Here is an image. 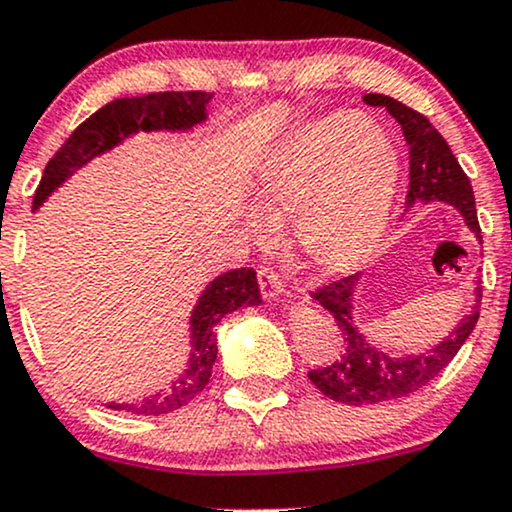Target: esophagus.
<instances>
[{"instance_id": "34e87169", "label": "esophagus", "mask_w": 512, "mask_h": 512, "mask_svg": "<svg viewBox=\"0 0 512 512\" xmlns=\"http://www.w3.org/2000/svg\"><path fill=\"white\" fill-rule=\"evenodd\" d=\"M257 281H260V291L267 301H274V298H279V293L284 291V279H281V274L276 272L274 267H269V264L257 267Z\"/></svg>"}]
</instances>
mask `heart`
Listing matches in <instances>:
<instances>
[{
	"label": "heart",
	"mask_w": 512,
	"mask_h": 512,
	"mask_svg": "<svg viewBox=\"0 0 512 512\" xmlns=\"http://www.w3.org/2000/svg\"><path fill=\"white\" fill-rule=\"evenodd\" d=\"M397 187V156L361 113L308 122L269 154L257 202L289 219L303 264L322 276L354 272L378 250Z\"/></svg>",
	"instance_id": "1"
}]
</instances>
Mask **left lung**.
<instances>
[{
  "instance_id": "obj_1",
  "label": "left lung",
  "mask_w": 512,
  "mask_h": 512,
  "mask_svg": "<svg viewBox=\"0 0 512 512\" xmlns=\"http://www.w3.org/2000/svg\"><path fill=\"white\" fill-rule=\"evenodd\" d=\"M363 101L373 108H385L402 125L404 139L409 144L407 202L414 204L440 199V202L455 204L467 219L469 228L481 240L472 185L457 158L452 156L443 134L431 125L426 115L397 98L383 96V93H366ZM351 291H354V276H342L330 284L317 286L310 293L342 330L344 351H339V356L327 366L308 370V378L325 397L334 402L354 404V407L414 395L416 390L438 378V373H443V368L457 356L479 320L477 308L481 298H477L472 313L464 315L457 330L448 334V339L440 342L436 349L419 356L392 358L368 346L356 332L354 322H351Z\"/></svg>"
}]
</instances>
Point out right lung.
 <instances>
[{"label": "right lung", "mask_w": 512, "mask_h": 512, "mask_svg": "<svg viewBox=\"0 0 512 512\" xmlns=\"http://www.w3.org/2000/svg\"><path fill=\"white\" fill-rule=\"evenodd\" d=\"M209 98L211 93L207 91H161L137 98H117L103 105L101 110L86 117L50 158L35 190L33 207H38L76 168L122 142L127 134L139 132V129H185L202 122L204 105L209 103ZM260 301L255 269L240 267L211 281L192 313V358L190 368L185 370L178 385L166 395L149 397L137 404H110V409L161 416L190 404L211 378V368L216 361V322L233 310L257 305Z\"/></svg>", "instance_id": "add662e5"}]
</instances>
